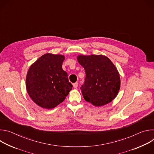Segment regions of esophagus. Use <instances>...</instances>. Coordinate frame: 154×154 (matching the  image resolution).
Segmentation results:
<instances>
[{
    "mask_svg": "<svg viewBox=\"0 0 154 154\" xmlns=\"http://www.w3.org/2000/svg\"><path fill=\"white\" fill-rule=\"evenodd\" d=\"M73 86L75 88H77V87L78 86V83L75 82V83H73Z\"/></svg>",
    "mask_w": 154,
    "mask_h": 154,
    "instance_id": "34e87169",
    "label": "esophagus"
}]
</instances>
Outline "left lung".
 Returning <instances> with one entry per match:
<instances>
[{"mask_svg":"<svg viewBox=\"0 0 154 154\" xmlns=\"http://www.w3.org/2000/svg\"><path fill=\"white\" fill-rule=\"evenodd\" d=\"M79 63L84 68L86 77L80 90L86 102L100 106L112 102L120 89V77L108 58L99 55H79Z\"/></svg>","mask_w":154,"mask_h":154,"instance_id":"8db88e82","label":"left lung"}]
</instances>
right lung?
Segmentation results:
<instances>
[{"label":"right lung","mask_w":154,"mask_h":154,"mask_svg":"<svg viewBox=\"0 0 154 154\" xmlns=\"http://www.w3.org/2000/svg\"><path fill=\"white\" fill-rule=\"evenodd\" d=\"M64 57L46 54L30 67L26 88L31 99L39 106L51 109L61 103L72 88L68 74L62 69Z\"/></svg>","instance_id":"obj_1"}]
</instances>
